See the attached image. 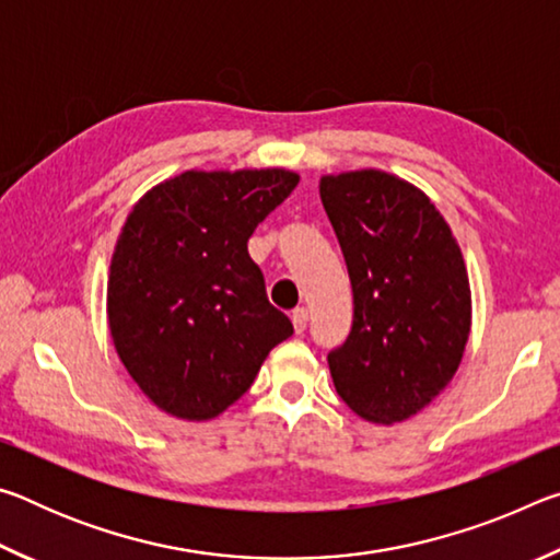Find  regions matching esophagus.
<instances>
[{"instance_id":"34e87169","label":"esophagus","mask_w":560,"mask_h":560,"mask_svg":"<svg viewBox=\"0 0 560 560\" xmlns=\"http://www.w3.org/2000/svg\"><path fill=\"white\" fill-rule=\"evenodd\" d=\"M291 324H293V330H296V334H303V330H306V324H308V311L306 308L293 311Z\"/></svg>"}]
</instances>
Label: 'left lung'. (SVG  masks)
<instances>
[{
	"label": "left lung",
	"instance_id": "8db88e82",
	"mask_svg": "<svg viewBox=\"0 0 560 560\" xmlns=\"http://www.w3.org/2000/svg\"><path fill=\"white\" fill-rule=\"evenodd\" d=\"M353 289V328L328 353L338 395L375 424L410 420L459 371L471 330L464 257L438 207L377 167L320 175Z\"/></svg>",
	"mask_w": 560,
	"mask_h": 560
}]
</instances>
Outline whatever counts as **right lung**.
I'll use <instances>...</instances> for the list:
<instances>
[{
    "instance_id": "obj_1",
    "label": "right lung",
    "mask_w": 560,
    "mask_h": 560,
    "mask_svg": "<svg viewBox=\"0 0 560 560\" xmlns=\"http://www.w3.org/2000/svg\"><path fill=\"white\" fill-rule=\"evenodd\" d=\"M296 185L287 167L185 170L132 205L106 314L120 363L163 412L214 420L293 334L246 242Z\"/></svg>"
}]
</instances>
